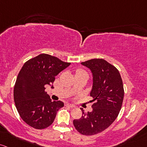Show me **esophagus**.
<instances>
[{"label":"esophagus","mask_w":147,"mask_h":147,"mask_svg":"<svg viewBox=\"0 0 147 147\" xmlns=\"http://www.w3.org/2000/svg\"><path fill=\"white\" fill-rule=\"evenodd\" d=\"M65 105V106H67V107H71V108H73V107H75V106H74V105H72L70 104V103H67V102H66Z\"/></svg>","instance_id":"1"}]
</instances>
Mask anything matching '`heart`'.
<instances>
[{"mask_svg":"<svg viewBox=\"0 0 147 147\" xmlns=\"http://www.w3.org/2000/svg\"><path fill=\"white\" fill-rule=\"evenodd\" d=\"M84 72H86L84 70H78L77 71L76 74H80V73H84Z\"/></svg>","mask_w":147,"mask_h":147,"instance_id":"heart-1","label":"heart"}]
</instances>
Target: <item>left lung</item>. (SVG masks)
<instances>
[{
    "instance_id": "obj_1",
    "label": "left lung",
    "mask_w": 147,
    "mask_h": 147,
    "mask_svg": "<svg viewBox=\"0 0 147 147\" xmlns=\"http://www.w3.org/2000/svg\"><path fill=\"white\" fill-rule=\"evenodd\" d=\"M93 73V88L90 96L93 98L92 112H84L73 121L77 131L84 135H93L107 129L118 117L122 107L124 89L123 82L116 67L102 59L82 62Z\"/></svg>"
}]
</instances>
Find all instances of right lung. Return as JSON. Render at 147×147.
<instances>
[{
	"mask_svg": "<svg viewBox=\"0 0 147 147\" xmlns=\"http://www.w3.org/2000/svg\"><path fill=\"white\" fill-rule=\"evenodd\" d=\"M70 65V63L47 54H40L24 63L14 84V100L25 123L40 130L52 124L64 104L60 100H51L45 87L52 85L56 75Z\"/></svg>",
	"mask_w": 147,
	"mask_h": 147,
	"instance_id": "obj_1",
	"label": "right lung"
}]
</instances>
